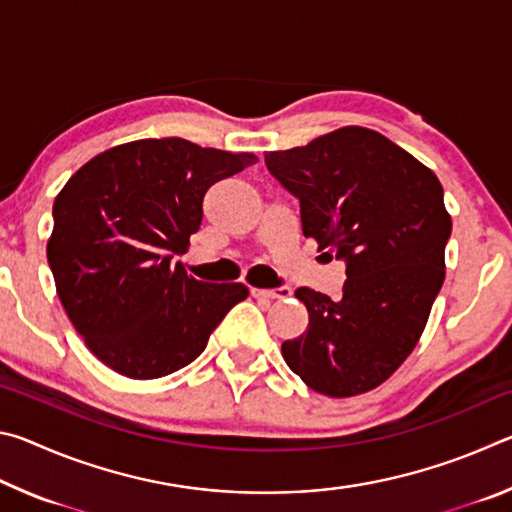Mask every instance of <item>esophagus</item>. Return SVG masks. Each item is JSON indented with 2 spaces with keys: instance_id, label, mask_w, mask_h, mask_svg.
<instances>
[{
  "instance_id": "obj_1",
  "label": "esophagus",
  "mask_w": 512,
  "mask_h": 512,
  "mask_svg": "<svg viewBox=\"0 0 512 512\" xmlns=\"http://www.w3.org/2000/svg\"><path fill=\"white\" fill-rule=\"evenodd\" d=\"M250 293H253L255 298H266V300H284L291 296V289L289 287H280V289H257L253 287L250 289Z\"/></svg>"
}]
</instances>
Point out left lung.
<instances>
[{"label": "left lung", "instance_id": "obj_1", "mask_svg": "<svg viewBox=\"0 0 512 512\" xmlns=\"http://www.w3.org/2000/svg\"><path fill=\"white\" fill-rule=\"evenodd\" d=\"M264 160L300 201L302 235L345 259L348 273L339 300L296 291L309 325L282 343V357L320 395L368 393L418 345L445 282L452 216L443 185L409 151L363 126Z\"/></svg>", "mask_w": 512, "mask_h": 512}]
</instances>
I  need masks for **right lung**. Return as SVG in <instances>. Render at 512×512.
Listing matches in <instances>:
<instances>
[{"instance_id":"right-lung-1","label":"right lung","mask_w":512,"mask_h":512,"mask_svg":"<svg viewBox=\"0 0 512 512\" xmlns=\"http://www.w3.org/2000/svg\"><path fill=\"white\" fill-rule=\"evenodd\" d=\"M255 162L180 137L135 140L94 155L60 189L47 259L67 318L101 363L128 379L171 375L248 298L246 284L201 282L171 257L201 228L207 189Z\"/></svg>"}]
</instances>
